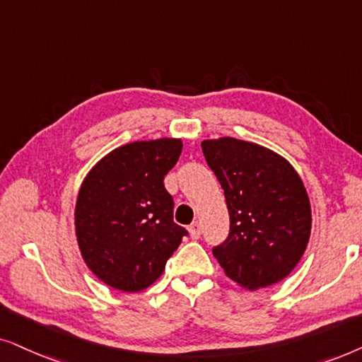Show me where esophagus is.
<instances>
[{"label": "esophagus", "instance_id": "obj_1", "mask_svg": "<svg viewBox=\"0 0 362 362\" xmlns=\"http://www.w3.org/2000/svg\"><path fill=\"white\" fill-rule=\"evenodd\" d=\"M189 231H190V237L192 238L199 240L200 235H202V226H200L199 221H194V223L189 226Z\"/></svg>", "mask_w": 362, "mask_h": 362}]
</instances>
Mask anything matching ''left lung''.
<instances>
[{"mask_svg":"<svg viewBox=\"0 0 362 362\" xmlns=\"http://www.w3.org/2000/svg\"><path fill=\"white\" fill-rule=\"evenodd\" d=\"M225 192L230 233L214 247L228 278L259 290L286 278L305 253L311 206L291 163L267 147L221 137L202 142Z\"/></svg>","mask_w":362,"mask_h":362,"instance_id":"1","label":"left lung"}]
</instances>
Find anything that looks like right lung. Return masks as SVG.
Listing matches in <instances>:
<instances>
[{"label":"right lung","instance_id":"add662e5","mask_svg":"<svg viewBox=\"0 0 362 362\" xmlns=\"http://www.w3.org/2000/svg\"><path fill=\"white\" fill-rule=\"evenodd\" d=\"M182 153L180 139L125 144L84 178L76 237L90 272L119 291L151 286L189 231L173 221L163 177Z\"/></svg>","mask_w":362,"mask_h":362}]
</instances>
